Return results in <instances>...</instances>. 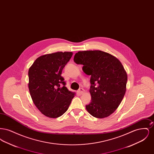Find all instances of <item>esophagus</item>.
I'll list each match as a JSON object with an SVG mask.
<instances>
[{
	"instance_id": "1",
	"label": "esophagus",
	"mask_w": 154,
	"mask_h": 154,
	"mask_svg": "<svg viewBox=\"0 0 154 154\" xmlns=\"http://www.w3.org/2000/svg\"><path fill=\"white\" fill-rule=\"evenodd\" d=\"M84 92H85V91H84V89H82V88H80V89H79L78 90V92H79V94H82Z\"/></svg>"
}]
</instances>
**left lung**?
<instances>
[{"mask_svg": "<svg viewBox=\"0 0 154 154\" xmlns=\"http://www.w3.org/2000/svg\"><path fill=\"white\" fill-rule=\"evenodd\" d=\"M74 61L82 65L83 72L91 75V102L86 105L94 117L103 118L112 114L122 102L128 76L121 62L105 52L83 51L76 53Z\"/></svg>", "mask_w": 154, "mask_h": 154, "instance_id": "left-lung-1", "label": "left lung"}]
</instances>
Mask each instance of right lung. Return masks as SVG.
Masks as SVG:
<instances>
[{
  "instance_id": "add662e5",
  "label": "right lung",
  "mask_w": 154,
  "mask_h": 154,
  "mask_svg": "<svg viewBox=\"0 0 154 154\" xmlns=\"http://www.w3.org/2000/svg\"><path fill=\"white\" fill-rule=\"evenodd\" d=\"M72 52L42 55L29 69L30 95L38 110L46 117L58 118L68 109L74 94L69 91L62 77L63 69L72 58ZM62 85L63 87L60 86Z\"/></svg>"
}]
</instances>
